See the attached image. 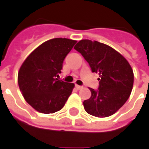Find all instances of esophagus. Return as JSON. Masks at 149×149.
Masks as SVG:
<instances>
[{"instance_id": "obj_1", "label": "esophagus", "mask_w": 149, "mask_h": 149, "mask_svg": "<svg viewBox=\"0 0 149 149\" xmlns=\"http://www.w3.org/2000/svg\"><path fill=\"white\" fill-rule=\"evenodd\" d=\"M76 88H77L78 90H79V89H81V88H82V86H81V85H78V84H76Z\"/></svg>"}]
</instances>
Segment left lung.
Returning a JSON list of instances; mask_svg holds the SVG:
<instances>
[{
    "instance_id": "obj_1",
    "label": "left lung",
    "mask_w": 149,
    "mask_h": 149,
    "mask_svg": "<svg viewBox=\"0 0 149 149\" xmlns=\"http://www.w3.org/2000/svg\"><path fill=\"white\" fill-rule=\"evenodd\" d=\"M74 49L99 74L97 90L89 88L91 97L83 102L85 111L97 117H107L118 111L131 94L134 75L128 61L112 47L98 41L81 40Z\"/></svg>"
}]
</instances>
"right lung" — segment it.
<instances>
[{
    "instance_id": "1",
    "label": "right lung",
    "mask_w": 149,
    "mask_h": 149,
    "mask_svg": "<svg viewBox=\"0 0 149 149\" xmlns=\"http://www.w3.org/2000/svg\"><path fill=\"white\" fill-rule=\"evenodd\" d=\"M77 40L54 38L31 52L18 72V84L24 100L37 112L49 114L61 110L74 88L59 80L65 56Z\"/></svg>"
}]
</instances>
